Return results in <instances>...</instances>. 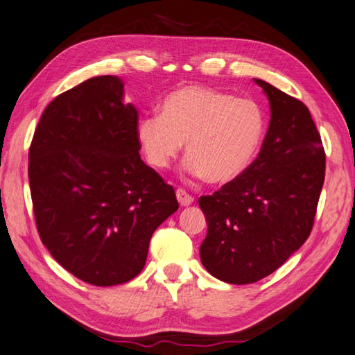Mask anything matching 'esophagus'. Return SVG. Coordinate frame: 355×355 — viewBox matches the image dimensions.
<instances>
[{
    "label": "esophagus",
    "instance_id": "1",
    "mask_svg": "<svg viewBox=\"0 0 355 355\" xmlns=\"http://www.w3.org/2000/svg\"><path fill=\"white\" fill-rule=\"evenodd\" d=\"M176 198L179 200V204L182 205V207L190 205L193 200H195V198H193L191 195H189V193H187L184 189H178L176 190Z\"/></svg>",
    "mask_w": 355,
    "mask_h": 355
}]
</instances>
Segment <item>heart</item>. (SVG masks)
Segmentation results:
<instances>
[{"mask_svg":"<svg viewBox=\"0 0 355 355\" xmlns=\"http://www.w3.org/2000/svg\"><path fill=\"white\" fill-rule=\"evenodd\" d=\"M263 136L264 116L253 100L199 85L170 92L160 103V114L137 123V140L151 166H168L185 142L187 168L211 184L243 175Z\"/></svg>","mask_w":355,"mask_h":355,"instance_id":"1","label":"heart"}]
</instances>
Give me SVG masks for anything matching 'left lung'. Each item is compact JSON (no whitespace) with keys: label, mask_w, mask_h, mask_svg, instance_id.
<instances>
[{"label":"left lung","mask_w":355,"mask_h":355,"mask_svg":"<svg viewBox=\"0 0 355 355\" xmlns=\"http://www.w3.org/2000/svg\"><path fill=\"white\" fill-rule=\"evenodd\" d=\"M269 130L243 175L200 196L209 224L200 261L220 282L252 284L275 272L309 238L324 182L322 137L307 106L263 80Z\"/></svg>","instance_id":"left-lung-1"}]
</instances>
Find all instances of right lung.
Returning <instances> with one entry per match:
<instances>
[{"instance_id":"obj_1","label":"right lung","mask_w":355,"mask_h":355,"mask_svg":"<svg viewBox=\"0 0 355 355\" xmlns=\"http://www.w3.org/2000/svg\"><path fill=\"white\" fill-rule=\"evenodd\" d=\"M114 76L88 78L46 106L29 148L42 243L73 277L116 286L142 272L175 189L140 159L139 114Z\"/></svg>"}]
</instances>
